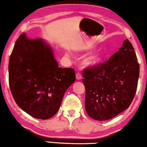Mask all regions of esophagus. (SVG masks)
Wrapping results in <instances>:
<instances>
[{
	"instance_id": "1",
	"label": "esophagus",
	"mask_w": 147,
	"mask_h": 147,
	"mask_svg": "<svg viewBox=\"0 0 147 147\" xmlns=\"http://www.w3.org/2000/svg\"><path fill=\"white\" fill-rule=\"evenodd\" d=\"M76 79L78 80H80L82 79V74H80V73H79V72L76 74Z\"/></svg>"
}]
</instances>
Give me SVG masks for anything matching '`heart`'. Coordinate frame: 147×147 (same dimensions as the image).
I'll return each mask as SVG.
<instances>
[{
  "label": "heart",
  "instance_id": "b5f03b06",
  "mask_svg": "<svg viewBox=\"0 0 147 147\" xmlns=\"http://www.w3.org/2000/svg\"><path fill=\"white\" fill-rule=\"evenodd\" d=\"M94 47L95 46L92 44H88L86 45V49L90 50L94 49ZM104 57V55L103 52L100 50H96L85 58V59L84 60V63L88 67H94L98 65L102 61Z\"/></svg>",
  "mask_w": 147,
  "mask_h": 147
}]
</instances>
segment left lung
Returning <instances> with one entry per match:
<instances>
[{"instance_id": "1", "label": "left lung", "mask_w": 147, "mask_h": 147, "mask_svg": "<svg viewBox=\"0 0 147 147\" xmlns=\"http://www.w3.org/2000/svg\"><path fill=\"white\" fill-rule=\"evenodd\" d=\"M139 69L133 46L125 39L108 61L84 70L82 82L88 116L102 121L127 109L136 94Z\"/></svg>"}]
</instances>
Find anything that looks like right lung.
<instances>
[{
  "label": "right lung",
  "mask_w": 147,
  "mask_h": 147,
  "mask_svg": "<svg viewBox=\"0 0 147 147\" xmlns=\"http://www.w3.org/2000/svg\"><path fill=\"white\" fill-rule=\"evenodd\" d=\"M9 86L19 107L34 118L49 119L57 113L64 94L75 82L72 68H61L53 48L43 39L18 38L10 56Z\"/></svg>",
  "instance_id": "add662e5"
}]
</instances>
